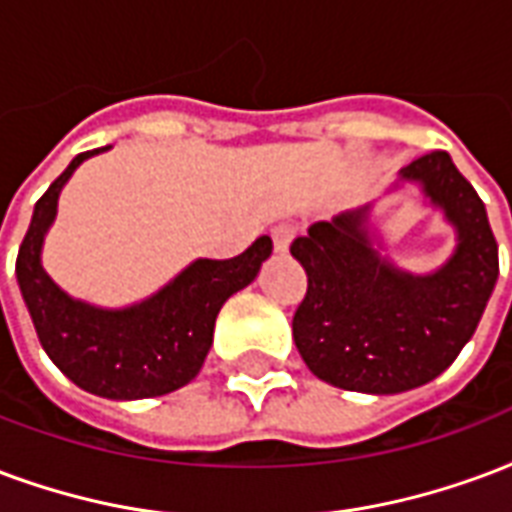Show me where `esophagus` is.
<instances>
[{
    "mask_svg": "<svg viewBox=\"0 0 512 512\" xmlns=\"http://www.w3.org/2000/svg\"><path fill=\"white\" fill-rule=\"evenodd\" d=\"M293 236H295V230L290 225H279L271 230L276 255H287V249H290V241H293Z\"/></svg>",
    "mask_w": 512,
    "mask_h": 512,
    "instance_id": "1",
    "label": "esophagus"
}]
</instances>
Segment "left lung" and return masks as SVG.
<instances>
[{
    "label": "left lung",
    "mask_w": 512,
    "mask_h": 512,
    "mask_svg": "<svg viewBox=\"0 0 512 512\" xmlns=\"http://www.w3.org/2000/svg\"><path fill=\"white\" fill-rule=\"evenodd\" d=\"M407 184L456 233L450 257L429 274L404 271L385 255L372 219L377 200L314 222L290 246L306 271L295 347L309 372L333 388L388 396L439 377L472 339L497 285L486 206L448 151L401 168L388 192Z\"/></svg>",
    "instance_id": "left-lung-1"
}]
</instances>
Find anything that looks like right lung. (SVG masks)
<instances>
[{"label":"right lung","mask_w":512,"mask_h":512,"mask_svg":"<svg viewBox=\"0 0 512 512\" xmlns=\"http://www.w3.org/2000/svg\"><path fill=\"white\" fill-rule=\"evenodd\" d=\"M108 149L78 154L34 203L15 260V279L37 339L67 380L102 399H151L179 391L198 377L214 342L219 309L230 295L255 282L274 244L260 236L244 255L230 260L198 257L157 293L119 309L64 293L43 268L45 236L75 168Z\"/></svg>","instance_id":"add662e5"}]
</instances>
